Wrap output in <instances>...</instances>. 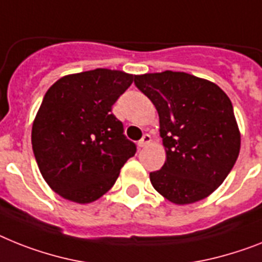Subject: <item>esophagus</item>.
<instances>
[{
	"label": "esophagus",
	"mask_w": 262,
	"mask_h": 262,
	"mask_svg": "<svg viewBox=\"0 0 262 262\" xmlns=\"http://www.w3.org/2000/svg\"><path fill=\"white\" fill-rule=\"evenodd\" d=\"M150 141H151L150 136H149V135H144V136H142L141 140L138 141V146H140V148H144V146H146V145L150 144Z\"/></svg>",
	"instance_id": "34e87169"
}]
</instances>
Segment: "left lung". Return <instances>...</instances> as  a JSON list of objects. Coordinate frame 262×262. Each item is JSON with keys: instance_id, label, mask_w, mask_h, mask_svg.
Returning a JSON list of instances; mask_svg holds the SVG:
<instances>
[{"instance_id": "1", "label": "left lung", "mask_w": 262, "mask_h": 262, "mask_svg": "<svg viewBox=\"0 0 262 262\" xmlns=\"http://www.w3.org/2000/svg\"><path fill=\"white\" fill-rule=\"evenodd\" d=\"M153 102L166 160L150 173L153 188L176 205L206 199L236 164L241 135L232 102L212 81L165 70L135 77Z\"/></svg>"}]
</instances>
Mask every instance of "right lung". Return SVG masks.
<instances>
[{
  "mask_svg": "<svg viewBox=\"0 0 262 262\" xmlns=\"http://www.w3.org/2000/svg\"><path fill=\"white\" fill-rule=\"evenodd\" d=\"M133 74L94 69L61 77L33 121L32 146L46 184L62 199L89 204L114 185L136 145L112 106Z\"/></svg>",
  "mask_w": 262,
  "mask_h": 262,
  "instance_id": "add662e5",
  "label": "right lung"
}]
</instances>
